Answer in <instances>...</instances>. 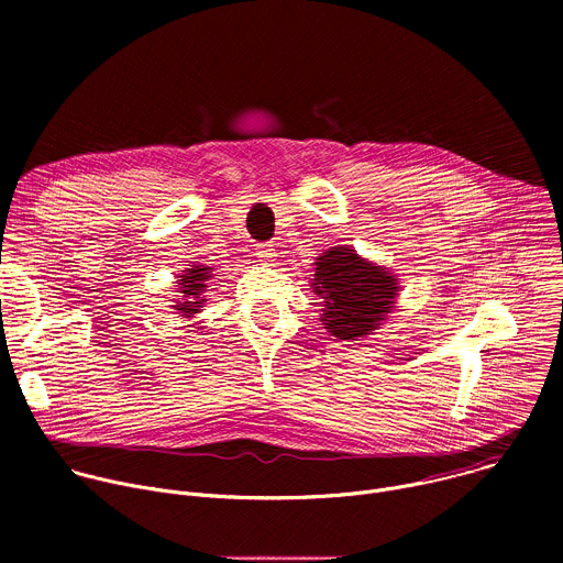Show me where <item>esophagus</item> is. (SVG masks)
<instances>
[{
  "label": "esophagus",
  "instance_id": "1",
  "mask_svg": "<svg viewBox=\"0 0 563 563\" xmlns=\"http://www.w3.org/2000/svg\"><path fill=\"white\" fill-rule=\"evenodd\" d=\"M256 258H258L261 263H272V261L276 258L274 245H272V243H261V245H256Z\"/></svg>",
  "mask_w": 563,
  "mask_h": 563
}]
</instances>
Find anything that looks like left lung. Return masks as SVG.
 Here are the masks:
<instances>
[{"mask_svg": "<svg viewBox=\"0 0 563 563\" xmlns=\"http://www.w3.org/2000/svg\"><path fill=\"white\" fill-rule=\"evenodd\" d=\"M313 291L323 298V325L341 341L376 330L398 291L396 278L361 261L347 247H334L316 263Z\"/></svg>", "mask_w": 563, "mask_h": 563, "instance_id": "obj_1", "label": "left lung"}]
</instances>
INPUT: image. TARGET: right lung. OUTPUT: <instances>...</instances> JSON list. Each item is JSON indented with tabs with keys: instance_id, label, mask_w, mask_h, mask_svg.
I'll return each mask as SVG.
<instances>
[{
	"instance_id": "1",
	"label": "right lung",
	"mask_w": 563,
	"mask_h": 563,
	"mask_svg": "<svg viewBox=\"0 0 563 563\" xmlns=\"http://www.w3.org/2000/svg\"><path fill=\"white\" fill-rule=\"evenodd\" d=\"M211 278V267H194V269H187L185 276H180V296L183 300H178L176 309L183 313V316H191V313H198V309L202 307L205 302V283Z\"/></svg>"
}]
</instances>
